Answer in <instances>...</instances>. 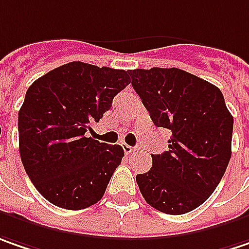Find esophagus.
<instances>
[{"instance_id":"34e87169","label":"esophagus","mask_w":249,"mask_h":249,"mask_svg":"<svg viewBox=\"0 0 249 249\" xmlns=\"http://www.w3.org/2000/svg\"><path fill=\"white\" fill-rule=\"evenodd\" d=\"M123 149H124L125 154H132V152L135 151L134 146H129V145H126V143H123Z\"/></svg>"}]
</instances>
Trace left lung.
Returning <instances> with one entry per match:
<instances>
[{
  "mask_svg": "<svg viewBox=\"0 0 249 249\" xmlns=\"http://www.w3.org/2000/svg\"><path fill=\"white\" fill-rule=\"evenodd\" d=\"M131 84L156 126L172 132L169 149L152 155L137 175L148 204L179 215L203 204L218 186L231 158L232 115L218 87L184 70L135 69Z\"/></svg>",
  "mask_w": 249,
  "mask_h": 249,
  "instance_id": "8db88e82",
  "label": "left lung"
}]
</instances>
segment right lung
<instances>
[{
    "mask_svg": "<svg viewBox=\"0 0 249 249\" xmlns=\"http://www.w3.org/2000/svg\"><path fill=\"white\" fill-rule=\"evenodd\" d=\"M129 83V71L70 62L28 89L18 114L19 154L31 182L52 204L81 210L104 196L124 149L87 138V131Z\"/></svg>",
    "mask_w": 249,
    "mask_h": 249,
    "instance_id": "1",
    "label": "right lung"
}]
</instances>
